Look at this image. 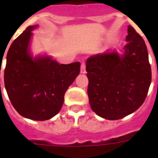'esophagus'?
<instances>
[{
    "label": "esophagus",
    "mask_w": 158,
    "mask_h": 158,
    "mask_svg": "<svg viewBox=\"0 0 158 158\" xmlns=\"http://www.w3.org/2000/svg\"><path fill=\"white\" fill-rule=\"evenodd\" d=\"M85 73V62H82L81 65V73Z\"/></svg>",
    "instance_id": "obj_1"
}]
</instances>
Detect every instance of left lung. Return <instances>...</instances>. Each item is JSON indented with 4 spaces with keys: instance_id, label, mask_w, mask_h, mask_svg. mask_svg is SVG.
Returning <instances> with one entry per match:
<instances>
[{
    "instance_id": "obj_1",
    "label": "left lung",
    "mask_w": 158,
    "mask_h": 158,
    "mask_svg": "<svg viewBox=\"0 0 158 158\" xmlns=\"http://www.w3.org/2000/svg\"><path fill=\"white\" fill-rule=\"evenodd\" d=\"M123 54H97L86 62L88 95L91 108L99 116L116 120L139 109L151 83L147 47L142 36L128 26Z\"/></svg>"
}]
</instances>
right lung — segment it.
<instances>
[{"instance_id":"obj_1","label":"right lung","mask_w":158,"mask_h":158,"mask_svg":"<svg viewBox=\"0 0 158 158\" xmlns=\"http://www.w3.org/2000/svg\"><path fill=\"white\" fill-rule=\"evenodd\" d=\"M29 26L12 42L4 73L8 98L19 115L33 120L52 118L61 110L64 96L80 73L81 63L59 64L48 56L33 58Z\"/></svg>"}]
</instances>
